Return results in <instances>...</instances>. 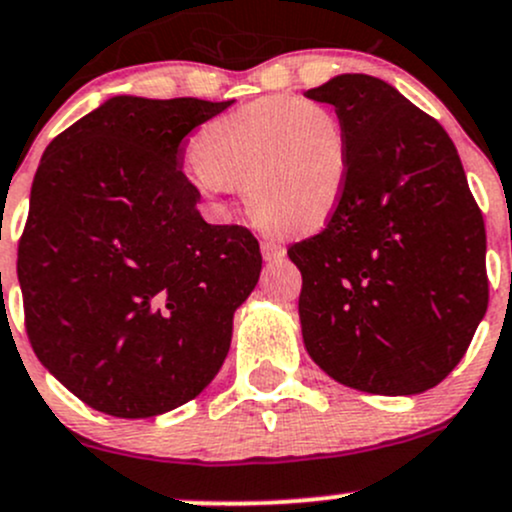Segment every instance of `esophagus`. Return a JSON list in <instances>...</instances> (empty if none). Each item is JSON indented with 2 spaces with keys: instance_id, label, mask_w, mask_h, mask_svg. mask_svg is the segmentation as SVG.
Here are the masks:
<instances>
[{
  "instance_id": "esophagus-1",
  "label": "esophagus",
  "mask_w": 512,
  "mask_h": 512,
  "mask_svg": "<svg viewBox=\"0 0 512 512\" xmlns=\"http://www.w3.org/2000/svg\"><path fill=\"white\" fill-rule=\"evenodd\" d=\"M261 254L266 261H276V258L285 256V244L280 239H263L261 241Z\"/></svg>"
}]
</instances>
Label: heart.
<instances>
[{
    "mask_svg": "<svg viewBox=\"0 0 512 512\" xmlns=\"http://www.w3.org/2000/svg\"><path fill=\"white\" fill-rule=\"evenodd\" d=\"M192 161V180L207 195L244 188L256 222L312 232L342 202L349 141L322 102L261 97L202 126Z\"/></svg>",
    "mask_w": 512,
    "mask_h": 512,
    "instance_id": "heart-1",
    "label": "heart"
}]
</instances>
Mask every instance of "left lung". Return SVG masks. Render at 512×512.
Masks as SVG:
<instances>
[{
    "mask_svg": "<svg viewBox=\"0 0 512 512\" xmlns=\"http://www.w3.org/2000/svg\"><path fill=\"white\" fill-rule=\"evenodd\" d=\"M305 97L332 104L349 141L337 212L288 249L307 354L364 393L430 390L488 307L486 227L459 153L437 119L371 75H337Z\"/></svg>",
    "mask_w": 512,
    "mask_h": 512,
    "instance_id": "obj_1",
    "label": "left lung"
}]
</instances>
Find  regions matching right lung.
Returning a JSON list of instances; mask_svg holds the SVG:
<instances>
[{
	"label": "right lung",
	"mask_w": 512,
	"mask_h": 512,
	"mask_svg": "<svg viewBox=\"0 0 512 512\" xmlns=\"http://www.w3.org/2000/svg\"><path fill=\"white\" fill-rule=\"evenodd\" d=\"M229 102L119 95L51 141L19 239L26 334L90 408L153 417L200 395L227 359L261 249L207 224L185 136Z\"/></svg>",
	"instance_id": "obj_1"
}]
</instances>
